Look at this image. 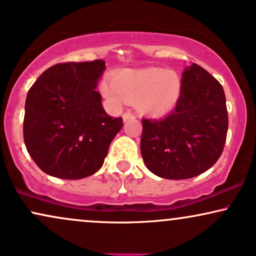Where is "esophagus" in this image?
<instances>
[{
    "label": "esophagus",
    "mask_w": 256,
    "mask_h": 256,
    "mask_svg": "<svg viewBox=\"0 0 256 256\" xmlns=\"http://www.w3.org/2000/svg\"><path fill=\"white\" fill-rule=\"evenodd\" d=\"M133 118H135V115L132 112H127L123 114V121L124 122H127L129 120H133Z\"/></svg>",
    "instance_id": "34e87169"
}]
</instances>
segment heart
I'll return each mask as SVG.
<instances>
[{"label":"heart","instance_id":"heart-1","mask_svg":"<svg viewBox=\"0 0 256 256\" xmlns=\"http://www.w3.org/2000/svg\"><path fill=\"white\" fill-rule=\"evenodd\" d=\"M182 78L173 71L148 68L122 70L104 80L100 90L112 108L135 103L141 114L162 116L172 112L182 96Z\"/></svg>","mask_w":256,"mask_h":256}]
</instances>
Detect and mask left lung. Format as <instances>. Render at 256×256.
Listing matches in <instances>:
<instances>
[{"mask_svg": "<svg viewBox=\"0 0 256 256\" xmlns=\"http://www.w3.org/2000/svg\"><path fill=\"white\" fill-rule=\"evenodd\" d=\"M182 96L162 120H142L141 156L165 179H188L215 165L228 132L226 94L220 82L197 64L182 74Z\"/></svg>", "mask_w": 256, "mask_h": 256, "instance_id": "8db88e82", "label": "left lung"}]
</instances>
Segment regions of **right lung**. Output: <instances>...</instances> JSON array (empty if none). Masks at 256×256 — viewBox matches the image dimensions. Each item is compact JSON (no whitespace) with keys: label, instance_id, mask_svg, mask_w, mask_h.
I'll return each instance as SVG.
<instances>
[{"label":"right lung","instance_id":"right-lung-1","mask_svg":"<svg viewBox=\"0 0 256 256\" xmlns=\"http://www.w3.org/2000/svg\"><path fill=\"white\" fill-rule=\"evenodd\" d=\"M106 70L100 59L60 62L40 74L24 104V138L40 170L60 179H82L102 167L122 118L102 106L97 83Z\"/></svg>","mask_w":256,"mask_h":256}]
</instances>
